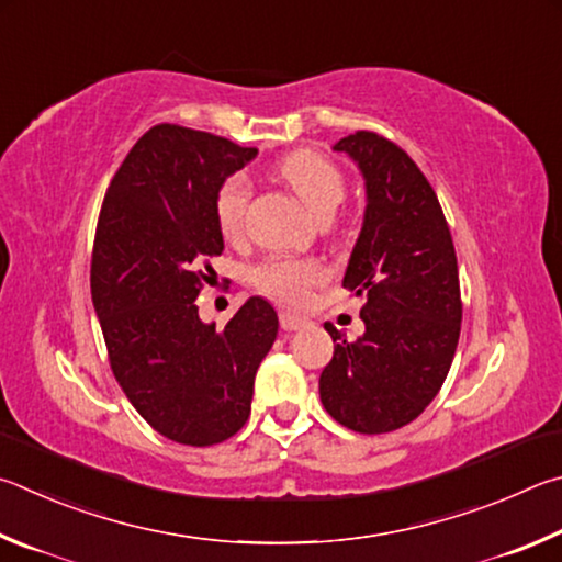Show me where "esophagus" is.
Listing matches in <instances>:
<instances>
[{
  "mask_svg": "<svg viewBox=\"0 0 562 562\" xmlns=\"http://www.w3.org/2000/svg\"><path fill=\"white\" fill-rule=\"evenodd\" d=\"M279 323H281V328H283V330H299V328L306 326V318L293 316V313L281 311V313H279Z\"/></svg>",
  "mask_w": 562,
  "mask_h": 562,
  "instance_id": "esophagus-1",
  "label": "esophagus"
}]
</instances>
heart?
Listing matches in <instances>:
<instances>
[{"mask_svg": "<svg viewBox=\"0 0 562 562\" xmlns=\"http://www.w3.org/2000/svg\"><path fill=\"white\" fill-rule=\"evenodd\" d=\"M276 175L286 182L299 200L308 206L313 216L328 222L346 200V175L326 155L308 147L283 155L276 162ZM251 184L244 175H229L216 190L214 216L224 239L239 241L246 232V214H249ZM326 279V269L316 259H296V256H269L256 263L249 281L251 286L273 301L299 306L308 299L313 286Z\"/></svg>", "mask_w": 562, "mask_h": 562, "instance_id": "1", "label": "heart"}]
</instances>
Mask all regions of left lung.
Instances as JSON below:
<instances>
[{
	"label": "left lung",
	"instance_id": "obj_1",
	"mask_svg": "<svg viewBox=\"0 0 562 562\" xmlns=\"http://www.w3.org/2000/svg\"><path fill=\"white\" fill-rule=\"evenodd\" d=\"M368 187L366 222L342 279L366 299V333L348 340L326 323L336 350L321 372V402L342 427L387 435L437 397L461 330L454 241L435 187L397 143L358 131L336 145Z\"/></svg>",
	"mask_w": 562,
	"mask_h": 562
}]
</instances>
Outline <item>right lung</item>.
Segmentation results:
<instances>
[{"label":"right lung","instance_id":"1","mask_svg":"<svg viewBox=\"0 0 562 562\" xmlns=\"http://www.w3.org/2000/svg\"><path fill=\"white\" fill-rule=\"evenodd\" d=\"M254 155L160 123L117 167L98 216L91 296L111 370L137 415L177 445L212 447L246 425L256 370L279 333L259 296L224 330L204 326L194 303L224 249L216 190Z\"/></svg>","mask_w":562,"mask_h":562}]
</instances>
